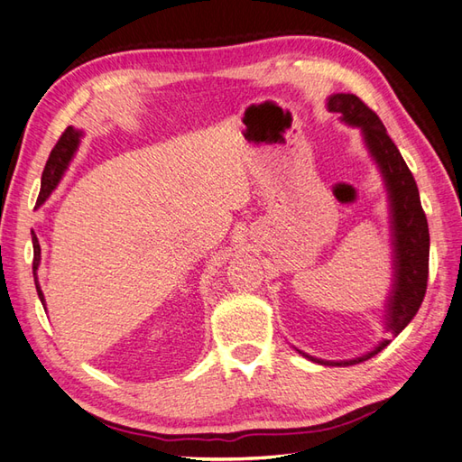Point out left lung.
<instances>
[{"mask_svg": "<svg viewBox=\"0 0 462 462\" xmlns=\"http://www.w3.org/2000/svg\"><path fill=\"white\" fill-rule=\"evenodd\" d=\"M328 109L341 115V121L351 126H359L367 149L375 159L379 171L385 179L391 202V228H393V290L387 300V331L399 336L409 321L417 316L423 303L429 280V224L419 199L417 182L411 174L407 162L401 156L395 143L391 141L387 129L379 116L351 93H337L329 97ZM391 339H383L379 346L349 361H323L311 356L308 359L321 365H356L377 356L389 346Z\"/></svg>", "mask_w": 462, "mask_h": 462, "instance_id": "left-lung-1", "label": "left lung"}]
</instances>
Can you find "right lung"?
Listing matches in <instances>:
<instances>
[{
  "label": "right lung",
  "mask_w": 462,
  "mask_h": 462,
  "mask_svg": "<svg viewBox=\"0 0 462 462\" xmlns=\"http://www.w3.org/2000/svg\"><path fill=\"white\" fill-rule=\"evenodd\" d=\"M81 136H83V133L73 129V126H67L65 133L59 136V141L53 146L51 154H49L47 164H45V169H43V174H42V190H39L37 206H42L49 199V194L55 190V186L59 184V180H61V176L65 174L69 162H71V159H73L77 146H79ZM39 260H42V248H39V240H37V236L33 234V280H35L37 296H39V300H42L43 308H45L43 291H42V288H39V282H37Z\"/></svg>",
  "instance_id": "1"
}]
</instances>
